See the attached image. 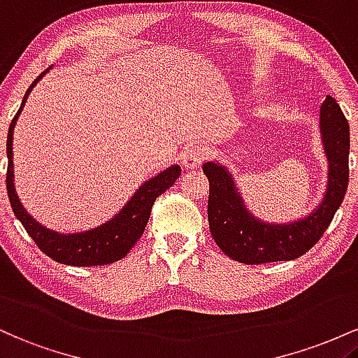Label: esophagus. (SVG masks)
I'll list each match as a JSON object with an SVG mask.
<instances>
[{
    "label": "esophagus",
    "instance_id": "1",
    "mask_svg": "<svg viewBox=\"0 0 358 358\" xmlns=\"http://www.w3.org/2000/svg\"><path fill=\"white\" fill-rule=\"evenodd\" d=\"M208 157V150L203 145H192L182 154V164L187 169L199 167Z\"/></svg>",
    "mask_w": 358,
    "mask_h": 358
}]
</instances>
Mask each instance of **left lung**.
<instances>
[{
	"label": "left lung",
	"instance_id": "8db88e82",
	"mask_svg": "<svg viewBox=\"0 0 358 358\" xmlns=\"http://www.w3.org/2000/svg\"><path fill=\"white\" fill-rule=\"evenodd\" d=\"M321 135L330 162L328 189L318 210L289 224H266L243 206L231 176L216 162L203 166L210 179L208 222L216 245L230 259L248 266L292 260L315 247L330 227L348 186L350 130L335 98L327 96L321 104Z\"/></svg>",
	"mask_w": 358,
	"mask_h": 358
}]
</instances>
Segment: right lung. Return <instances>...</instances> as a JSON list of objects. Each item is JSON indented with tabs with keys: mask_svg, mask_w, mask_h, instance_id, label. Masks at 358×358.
<instances>
[{
	"mask_svg": "<svg viewBox=\"0 0 358 358\" xmlns=\"http://www.w3.org/2000/svg\"><path fill=\"white\" fill-rule=\"evenodd\" d=\"M49 71V69H47ZM42 74L31 83L23 98L22 106L11 120L10 130H8L6 140V155H8V171H6V191L8 198H10L11 208H13L15 216L22 222L28 235L34 238L37 247L45 255H49L52 260L59 264H66V266L74 267H92V266H106V264H113L116 260L123 259L131 247L138 242L145 230L148 218H150L152 206H154L155 199L159 198L162 192H166L176 179L180 176V167L172 166L160 172L155 178L148 179L145 184H142L138 191L135 192L134 198L127 203L115 218L110 222L101 224V227L94 228V230L83 231V233H71V235H60L57 231H50L49 228L42 227L38 222H35L30 215L25 211V208L20 203L17 192L13 186V128L17 123L18 115L22 113L23 104H25L28 94L34 90L38 79L45 74Z\"/></svg>",
	"mask_w": 358,
	"mask_h": 358,
	"instance_id": "1",
	"label": "right lung"
}]
</instances>
